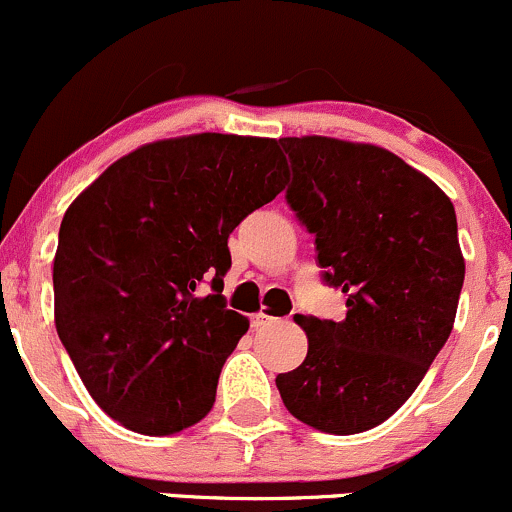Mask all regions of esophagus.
I'll return each mask as SVG.
<instances>
[{"label": "esophagus", "mask_w": 512, "mask_h": 512, "mask_svg": "<svg viewBox=\"0 0 512 512\" xmlns=\"http://www.w3.org/2000/svg\"><path fill=\"white\" fill-rule=\"evenodd\" d=\"M274 316H270V314H265V311H260V314H255L252 316V326L255 328H265V326H270V324H274Z\"/></svg>", "instance_id": "esophagus-1"}]
</instances>
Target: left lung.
Returning <instances> with one entry per match:
<instances>
[{
  "instance_id": "left-lung-1",
  "label": "left lung",
  "mask_w": 512,
  "mask_h": 512,
  "mask_svg": "<svg viewBox=\"0 0 512 512\" xmlns=\"http://www.w3.org/2000/svg\"><path fill=\"white\" fill-rule=\"evenodd\" d=\"M279 144L294 171L287 203L348 311L343 321L297 316L309 351L277 375V390L319 432H368L410 400L454 328L466 272L454 206L375 144L319 134Z\"/></svg>"
}]
</instances>
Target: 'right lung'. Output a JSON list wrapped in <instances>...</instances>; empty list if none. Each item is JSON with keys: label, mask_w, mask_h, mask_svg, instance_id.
Segmentation results:
<instances>
[{"label": "right lung", "mask_w": 512, "mask_h": 512, "mask_svg": "<svg viewBox=\"0 0 512 512\" xmlns=\"http://www.w3.org/2000/svg\"><path fill=\"white\" fill-rule=\"evenodd\" d=\"M287 186L277 139L188 134L117 159L63 215L56 331L90 397L122 427L166 437L211 412L250 328L225 309L228 238ZM212 279V294L197 284Z\"/></svg>", "instance_id": "right-lung-1"}]
</instances>
